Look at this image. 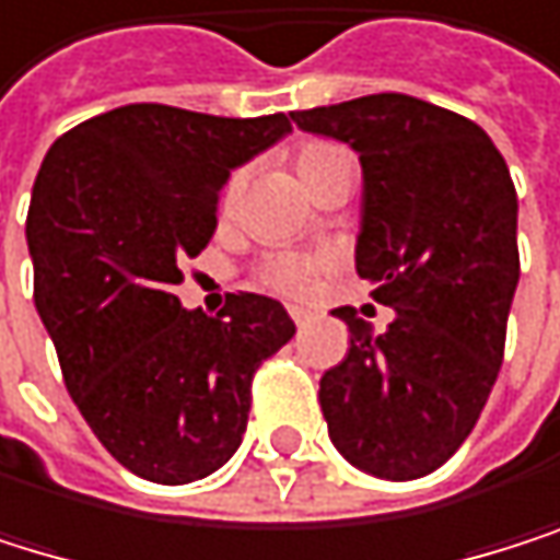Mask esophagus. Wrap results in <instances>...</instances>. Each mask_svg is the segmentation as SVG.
I'll return each instance as SVG.
<instances>
[{
  "mask_svg": "<svg viewBox=\"0 0 560 560\" xmlns=\"http://www.w3.org/2000/svg\"><path fill=\"white\" fill-rule=\"evenodd\" d=\"M290 317H293V324H296V327H303V324H306V311H296V306L290 311Z\"/></svg>",
  "mask_w": 560,
  "mask_h": 560,
  "instance_id": "obj_1",
  "label": "esophagus"
}]
</instances>
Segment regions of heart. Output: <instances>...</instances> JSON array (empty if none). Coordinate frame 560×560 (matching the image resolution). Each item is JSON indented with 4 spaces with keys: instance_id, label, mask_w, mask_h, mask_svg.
Segmentation results:
<instances>
[{
    "instance_id": "1",
    "label": "heart",
    "mask_w": 560,
    "mask_h": 560,
    "mask_svg": "<svg viewBox=\"0 0 560 560\" xmlns=\"http://www.w3.org/2000/svg\"><path fill=\"white\" fill-rule=\"evenodd\" d=\"M343 156L340 147L327 143V139H306V143L296 150V170L300 176L306 179L314 170H320L324 163ZM236 192H240V176H230L226 189H223V203L230 207L236 200ZM330 267L327 257H311V254H273L264 260L260 267V283L280 296H290V300H306L317 283H320V273Z\"/></svg>"
}]
</instances>
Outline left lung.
<instances>
[{"label": "left lung", "instance_id": "8db88e82", "mask_svg": "<svg viewBox=\"0 0 560 560\" xmlns=\"http://www.w3.org/2000/svg\"><path fill=\"white\" fill-rule=\"evenodd\" d=\"M290 116L360 153L357 273L397 314L374 334L334 311L350 350L320 377L330 441L377 478H424L467 441L504 360L521 277L508 163L478 122L404 93Z\"/></svg>", "mask_w": 560, "mask_h": 560}]
</instances>
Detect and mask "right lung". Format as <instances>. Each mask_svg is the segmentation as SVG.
Segmentation results:
<instances>
[{"label": "right lung", "mask_w": 560, "mask_h": 560, "mask_svg": "<svg viewBox=\"0 0 560 560\" xmlns=\"http://www.w3.org/2000/svg\"><path fill=\"white\" fill-rule=\"evenodd\" d=\"M283 132V113L129 103L62 132L36 176L33 300L66 390L100 444L153 485H189L233 457L254 374L296 334L260 293H230L217 317L173 293L217 230L230 170Z\"/></svg>", "instance_id": "right-lung-1"}]
</instances>
